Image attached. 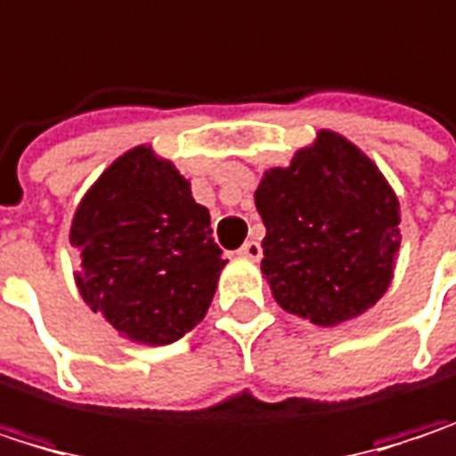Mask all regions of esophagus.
<instances>
[{"label": "esophagus", "instance_id": "1", "mask_svg": "<svg viewBox=\"0 0 456 456\" xmlns=\"http://www.w3.org/2000/svg\"><path fill=\"white\" fill-rule=\"evenodd\" d=\"M244 256H249V259H259V255H262V247H259V241H255V239H249L241 249H239Z\"/></svg>", "mask_w": 456, "mask_h": 456}]
</instances>
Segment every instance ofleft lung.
I'll list each match as a JSON object with an SVG mask.
<instances>
[{
  "instance_id": "8db88e82",
  "label": "left lung",
  "mask_w": 456,
  "mask_h": 456,
  "mask_svg": "<svg viewBox=\"0 0 456 456\" xmlns=\"http://www.w3.org/2000/svg\"><path fill=\"white\" fill-rule=\"evenodd\" d=\"M262 273L286 313L317 325L352 320L386 294L399 249V201L370 159L320 131L256 186Z\"/></svg>"
}]
</instances>
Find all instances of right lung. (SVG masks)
<instances>
[{
	"label": "right lung",
	"instance_id": "right-lung-1",
	"mask_svg": "<svg viewBox=\"0 0 456 456\" xmlns=\"http://www.w3.org/2000/svg\"><path fill=\"white\" fill-rule=\"evenodd\" d=\"M70 244L86 305L126 338L154 346L178 341L207 314L225 265L207 207L149 146L126 151L91 186Z\"/></svg>",
	"mask_w": 456,
	"mask_h": 456
}]
</instances>
